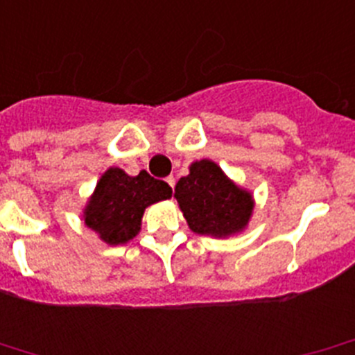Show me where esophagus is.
Wrapping results in <instances>:
<instances>
[{"label": "esophagus", "instance_id": "34e87169", "mask_svg": "<svg viewBox=\"0 0 355 355\" xmlns=\"http://www.w3.org/2000/svg\"><path fill=\"white\" fill-rule=\"evenodd\" d=\"M166 182H168V185H170L171 189H175V177H173V175H170V177L166 178Z\"/></svg>", "mask_w": 355, "mask_h": 355}]
</instances>
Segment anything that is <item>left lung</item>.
<instances>
[{
    "instance_id": "left-lung-1",
    "label": "left lung",
    "mask_w": 355,
    "mask_h": 355,
    "mask_svg": "<svg viewBox=\"0 0 355 355\" xmlns=\"http://www.w3.org/2000/svg\"><path fill=\"white\" fill-rule=\"evenodd\" d=\"M191 173L175 187L184 218L192 232L211 237H230L247 227L252 216L250 192L235 185L211 159L191 164Z\"/></svg>"
}]
</instances>
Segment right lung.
<instances>
[{
  "label": "right lung",
  "mask_w": 355,
  "mask_h": 355,
  "mask_svg": "<svg viewBox=\"0 0 355 355\" xmlns=\"http://www.w3.org/2000/svg\"><path fill=\"white\" fill-rule=\"evenodd\" d=\"M170 198V185L146 170L130 177L120 168H110L85 206L84 221L106 244H127L141 232L146 207Z\"/></svg>",
  "instance_id": "right-lung-1"
}]
</instances>
